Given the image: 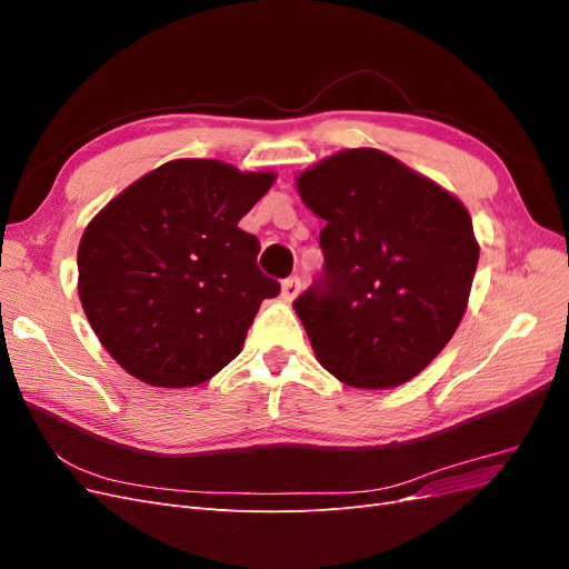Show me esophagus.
Wrapping results in <instances>:
<instances>
[{"label":"esophagus","mask_w":569,"mask_h":569,"mask_svg":"<svg viewBox=\"0 0 569 569\" xmlns=\"http://www.w3.org/2000/svg\"><path fill=\"white\" fill-rule=\"evenodd\" d=\"M299 291H301V280L297 278V274H291V278H287L284 282H282V291H280V297H282V301H295L297 297H299Z\"/></svg>","instance_id":"esophagus-1"}]
</instances>
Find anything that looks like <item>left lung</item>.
<instances>
[{
	"instance_id": "8db88e82",
	"label": "left lung",
	"mask_w": 569,
	"mask_h": 569,
	"mask_svg": "<svg viewBox=\"0 0 569 569\" xmlns=\"http://www.w3.org/2000/svg\"><path fill=\"white\" fill-rule=\"evenodd\" d=\"M325 220V274L295 301L318 363L391 389L441 353L468 308L479 244L468 209L380 149H343L297 178Z\"/></svg>"
}]
</instances>
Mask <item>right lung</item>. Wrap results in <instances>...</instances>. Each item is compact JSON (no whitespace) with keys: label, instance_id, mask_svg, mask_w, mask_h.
<instances>
[{"label":"right lung","instance_id":"1","mask_svg":"<svg viewBox=\"0 0 569 569\" xmlns=\"http://www.w3.org/2000/svg\"><path fill=\"white\" fill-rule=\"evenodd\" d=\"M274 182L216 159H178L126 187L84 228L78 295L116 363L151 387L211 380L242 351L263 299L258 239L237 226Z\"/></svg>","mask_w":569,"mask_h":569}]
</instances>
